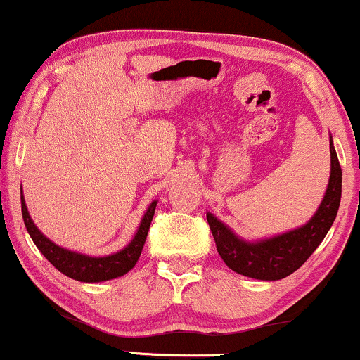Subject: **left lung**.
<instances>
[{
    "instance_id": "8db88e82",
    "label": "left lung",
    "mask_w": 360,
    "mask_h": 360,
    "mask_svg": "<svg viewBox=\"0 0 360 360\" xmlns=\"http://www.w3.org/2000/svg\"><path fill=\"white\" fill-rule=\"evenodd\" d=\"M342 196V169L330 137V179L323 200L309 220L295 230L260 240H245L206 213L217 250L223 262L238 274L260 281H278L298 271L316 250L335 221Z\"/></svg>"
}]
</instances>
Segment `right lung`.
<instances>
[{
    "instance_id": "obj_1",
    "label": "right lung",
    "mask_w": 360,
    "mask_h": 360,
    "mask_svg": "<svg viewBox=\"0 0 360 360\" xmlns=\"http://www.w3.org/2000/svg\"><path fill=\"white\" fill-rule=\"evenodd\" d=\"M157 206V200L148 205V208L143 213L142 220L137 229V233L131 238V242L122 250L115 252V254L103 255V257H93V255L81 254V252H74L64 247L53 243L51 238L37 229V225L32 220L30 213H28L27 205H25V198L22 191V214L25 226H27L28 233H30L32 240L37 245V249L44 254V257L60 271L62 274L68 278L81 281V283H103V281H110L120 276L127 274L128 271L134 269L135 264L142 254L143 243H146L148 229H150V221L154 218V212Z\"/></svg>"
}]
</instances>
